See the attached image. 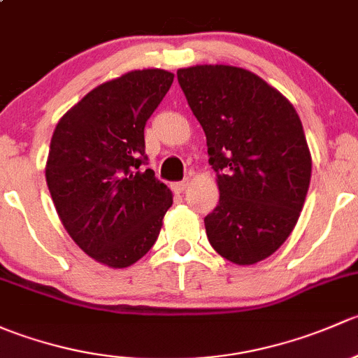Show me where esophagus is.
Instances as JSON below:
<instances>
[{
  "mask_svg": "<svg viewBox=\"0 0 358 358\" xmlns=\"http://www.w3.org/2000/svg\"><path fill=\"white\" fill-rule=\"evenodd\" d=\"M189 183H190V180H189V178H185V180H182V182L173 183L171 189L175 190L176 194H182V192H185V189H187V187H189Z\"/></svg>",
  "mask_w": 358,
  "mask_h": 358,
  "instance_id": "esophagus-1",
  "label": "esophagus"
}]
</instances>
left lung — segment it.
<instances>
[{"label":"left lung","instance_id":"left-lung-1","mask_svg":"<svg viewBox=\"0 0 358 358\" xmlns=\"http://www.w3.org/2000/svg\"><path fill=\"white\" fill-rule=\"evenodd\" d=\"M208 142L220 201L204 218L220 256L237 265L268 258L294 229L308 192L312 157L289 100L241 67L176 72Z\"/></svg>","mask_w":358,"mask_h":358}]
</instances>
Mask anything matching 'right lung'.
<instances>
[{
	"instance_id": "1",
	"label": "right lung",
	"mask_w": 358,
	"mask_h": 358,
	"mask_svg": "<svg viewBox=\"0 0 358 358\" xmlns=\"http://www.w3.org/2000/svg\"><path fill=\"white\" fill-rule=\"evenodd\" d=\"M175 76L131 71L103 83L64 115L53 131L46 183L64 227L99 263L124 268L157 241L171 208L168 187L147 164V121Z\"/></svg>"
}]
</instances>
